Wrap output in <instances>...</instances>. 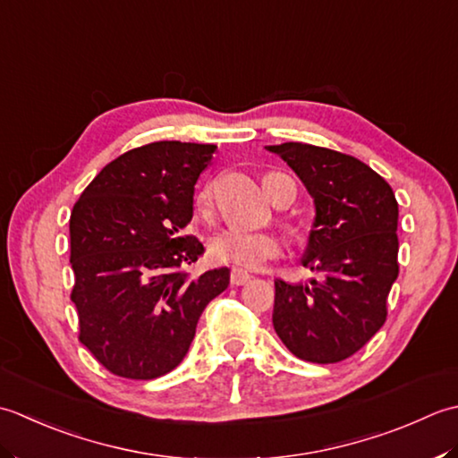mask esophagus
I'll use <instances>...</instances> for the list:
<instances>
[{
	"instance_id": "34e87169",
	"label": "esophagus",
	"mask_w": 458,
	"mask_h": 458,
	"mask_svg": "<svg viewBox=\"0 0 458 458\" xmlns=\"http://www.w3.org/2000/svg\"><path fill=\"white\" fill-rule=\"evenodd\" d=\"M249 281H250V275L245 273V270H241V268L231 270V284L233 286H242V284H247Z\"/></svg>"
}]
</instances>
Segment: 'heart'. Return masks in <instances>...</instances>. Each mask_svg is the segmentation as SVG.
<instances>
[{
  "instance_id": "heart-1",
  "label": "heart",
  "mask_w": 458,
  "mask_h": 458,
  "mask_svg": "<svg viewBox=\"0 0 458 458\" xmlns=\"http://www.w3.org/2000/svg\"><path fill=\"white\" fill-rule=\"evenodd\" d=\"M268 175L263 177V188L265 193L273 199V191L267 185ZM213 195V185H203L201 191L198 193V205L203 209L208 208ZM281 253V242L273 235V233L265 231H245L237 227H229L219 231L217 235H213L209 241V257L221 265H233L237 268L253 270L259 268L265 260L276 257Z\"/></svg>"
}]
</instances>
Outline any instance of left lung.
I'll return each instance as SVG.
<instances>
[{"label": "left lung", "mask_w": 458, "mask_h": 458, "mask_svg": "<svg viewBox=\"0 0 458 458\" xmlns=\"http://www.w3.org/2000/svg\"><path fill=\"white\" fill-rule=\"evenodd\" d=\"M267 150L301 177L316 211L301 263L318 278L296 284L276 278L275 332L304 361H342L386 322L399 275L395 193L358 157L302 142Z\"/></svg>", "instance_id": "obj_1"}]
</instances>
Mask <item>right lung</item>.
Returning a JSON list of instances; mask_svg holds the SVG:
<instances>
[{
	"mask_svg": "<svg viewBox=\"0 0 458 458\" xmlns=\"http://www.w3.org/2000/svg\"><path fill=\"white\" fill-rule=\"evenodd\" d=\"M216 146L164 140L102 167L71 213V265L81 334L120 377L156 379L182 363L201 312L229 286V268L191 278L203 245L182 231Z\"/></svg>",
	"mask_w": 458,
	"mask_h": 458,
	"instance_id": "1",
	"label": "right lung"
}]
</instances>
